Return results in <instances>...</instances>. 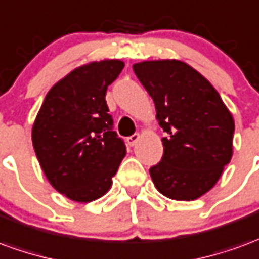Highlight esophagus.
I'll use <instances>...</instances> for the list:
<instances>
[{
  "instance_id": "34e87169",
  "label": "esophagus",
  "mask_w": 259,
  "mask_h": 259,
  "mask_svg": "<svg viewBox=\"0 0 259 259\" xmlns=\"http://www.w3.org/2000/svg\"><path fill=\"white\" fill-rule=\"evenodd\" d=\"M139 139H140V135H139V133H135V135H132L130 137H127V144H129V146H135L136 143L139 142Z\"/></svg>"
}]
</instances>
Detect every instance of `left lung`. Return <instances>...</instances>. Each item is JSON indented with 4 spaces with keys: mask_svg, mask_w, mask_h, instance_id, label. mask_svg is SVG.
<instances>
[{
    "mask_svg": "<svg viewBox=\"0 0 259 259\" xmlns=\"http://www.w3.org/2000/svg\"><path fill=\"white\" fill-rule=\"evenodd\" d=\"M155 105L164 154L150 168L155 188L174 200L210 191L233 155L234 120L210 82L186 63L143 61L133 66Z\"/></svg>",
    "mask_w": 259,
    "mask_h": 259,
    "instance_id": "obj_1",
    "label": "left lung"
}]
</instances>
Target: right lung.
<instances>
[{"label": "right lung", "mask_w": 259, "mask_h": 259, "mask_svg": "<svg viewBox=\"0 0 259 259\" xmlns=\"http://www.w3.org/2000/svg\"><path fill=\"white\" fill-rule=\"evenodd\" d=\"M120 60L78 67L48 92L32 129L36 157L56 191L75 202H92L109 191L126 155L105 101L119 77Z\"/></svg>", "instance_id": "obj_1"}]
</instances>
